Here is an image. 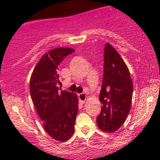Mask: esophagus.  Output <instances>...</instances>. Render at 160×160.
I'll return each instance as SVG.
<instances>
[{
	"label": "esophagus",
	"mask_w": 160,
	"mask_h": 160,
	"mask_svg": "<svg viewBox=\"0 0 160 160\" xmlns=\"http://www.w3.org/2000/svg\"><path fill=\"white\" fill-rule=\"evenodd\" d=\"M87 94H84V93H82V94H78V98H79V101L81 102L82 103H85L86 100H87Z\"/></svg>",
	"instance_id": "obj_1"
}]
</instances>
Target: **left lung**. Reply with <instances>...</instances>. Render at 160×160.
Instances as JSON below:
<instances>
[{"label":"left lung","instance_id":"obj_1","mask_svg":"<svg viewBox=\"0 0 160 160\" xmlns=\"http://www.w3.org/2000/svg\"><path fill=\"white\" fill-rule=\"evenodd\" d=\"M133 83L128 66L111 44L104 49L103 78L99 99L102 107L96 122L106 132L116 131L131 110Z\"/></svg>","mask_w":160,"mask_h":160}]
</instances>
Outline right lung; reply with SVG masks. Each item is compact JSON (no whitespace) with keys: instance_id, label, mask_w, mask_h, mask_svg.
Segmentation results:
<instances>
[{"instance_id":"add662e5","label":"right lung","mask_w":160,"mask_h":160,"mask_svg":"<svg viewBox=\"0 0 160 160\" xmlns=\"http://www.w3.org/2000/svg\"><path fill=\"white\" fill-rule=\"evenodd\" d=\"M74 52L70 48H56L46 53L32 71L29 83L30 95L44 129L53 139L64 142L74 131L78 111L75 94L61 90L58 66L67 55Z\"/></svg>"}]
</instances>
